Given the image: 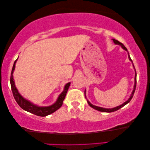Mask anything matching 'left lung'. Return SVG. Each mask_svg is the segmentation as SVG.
Returning <instances> with one entry per match:
<instances>
[{
	"mask_svg": "<svg viewBox=\"0 0 150 150\" xmlns=\"http://www.w3.org/2000/svg\"><path fill=\"white\" fill-rule=\"evenodd\" d=\"M113 42H114V43H115V44H118V45H120V46H121V47H122V48H123L124 50H126V51H127V52H128V50H127V48H126V47L125 46H124V44H123L122 43L120 42L119 41H118L117 40H115V39H113ZM128 57H129V59L130 60H131V61L132 62V60L131 59V58H130V56H129V53H128ZM133 67H134V66H133ZM136 84H137V73H136V71H135L134 88H133V91H132L131 96H130V97L128 98V100L126 101L125 103H124L120 105V106H117V107H115V108H109V109H108V108H101V107H98V106H94V105L91 104L90 103V102H89V101L87 100V101H88V104L90 105V106L91 108H94L95 110H98V111H103V112H108V113L113 112V111H117V110H119L120 108H122L123 106H125L126 104H128V103H129L130 100H132V97H133V94H134V93H135V88H136ZM85 92H86V90H85V91H84V93H85ZM85 97H86V95H85Z\"/></svg>",
	"mask_w": 150,
	"mask_h": 150,
	"instance_id": "left-lung-1",
	"label": "left lung"
}]
</instances>
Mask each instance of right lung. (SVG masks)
Here are the masks:
<instances>
[{
	"label": "right lung",
	"mask_w": 150,
	"mask_h": 150,
	"mask_svg": "<svg viewBox=\"0 0 150 150\" xmlns=\"http://www.w3.org/2000/svg\"><path fill=\"white\" fill-rule=\"evenodd\" d=\"M17 59L15 60L13 64V66L10 77V84L13 95L17 103V104L19 105V106L25 111H28V112L40 117H45L48 115L53 113V112H55V111L59 109V108L62 106L63 100H64L67 92H68V88L70 86V82H68V84H66L65 85L64 91L60 94L55 103H54L53 105H51L50 106L40 107L36 106V105L32 104L30 103V101L26 100L24 98L22 97L21 94L18 92L17 89L15 87L13 73V71L15 68V63L17 62Z\"/></svg>",
	"instance_id": "obj_1"
}]
</instances>
